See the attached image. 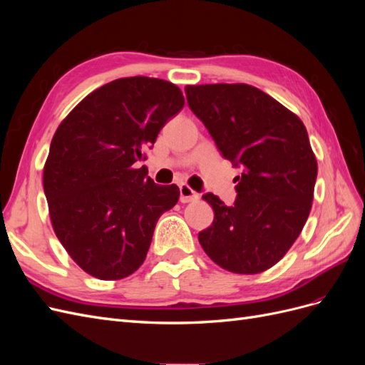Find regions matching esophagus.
I'll return each instance as SVG.
<instances>
[{
    "instance_id": "34e87169",
    "label": "esophagus",
    "mask_w": 365,
    "mask_h": 365,
    "mask_svg": "<svg viewBox=\"0 0 365 365\" xmlns=\"http://www.w3.org/2000/svg\"><path fill=\"white\" fill-rule=\"evenodd\" d=\"M197 197H200V193H196L190 185L187 184H181L180 185V201L187 204V202H192L196 201Z\"/></svg>"
}]
</instances>
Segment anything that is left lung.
<instances>
[{
	"label": "left lung",
	"mask_w": 365,
	"mask_h": 365,
	"mask_svg": "<svg viewBox=\"0 0 365 365\" xmlns=\"http://www.w3.org/2000/svg\"><path fill=\"white\" fill-rule=\"evenodd\" d=\"M185 94L220 153L244 165L233 205L202 196L215 219L200 244L230 272L267 271L289 251L312 208L318 165L307 130L288 108L247 83L187 85Z\"/></svg>",
	"instance_id": "1"
}]
</instances>
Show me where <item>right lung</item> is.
Wrapping results in <instances>:
<instances>
[{"instance_id":"add662e5","label":"right lung","mask_w":365,"mask_h":365,"mask_svg":"<svg viewBox=\"0 0 365 365\" xmlns=\"http://www.w3.org/2000/svg\"><path fill=\"white\" fill-rule=\"evenodd\" d=\"M182 106L172 82L121 77L88 94L54 132L42 176L51 225L93 277L135 272L160 216L178 202V187L157 185L135 163Z\"/></svg>"}]
</instances>
